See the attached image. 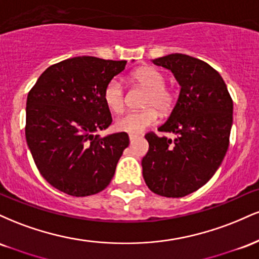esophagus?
<instances>
[{
    "mask_svg": "<svg viewBox=\"0 0 259 259\" xmlns=\"http://www.w3.org/2000/svg\"><path fill=\"white\" fill-rule=\"evenodd\" d=\"M138 139H139L138 135H129V140H130V142H132V144L134 141H135V140H138Z\"/></svg>",
    "mask_w": 259,
    "mask_h": 259,
    "instance_id": "1",
    "label": "esophagus"
}]
</instances>
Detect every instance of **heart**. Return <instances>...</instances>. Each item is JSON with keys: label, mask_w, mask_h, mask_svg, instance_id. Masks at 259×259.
Returning a JSON list of instances; mask_svg holds the SVG:
<instances>
[{"label": "heart", "mask_w": 259, "mask_h": 259, "mask_svg": "<svg viewBox=\"0 0 259 259\" xmlns=\"http://www.w3.org/2000/svg\"><path fill=\"white\" fill-rule=\"evenodd\" d=\"M133 80L147 90L144 106L147 109L141 112H129L115 120L118 132L132 134L142 133L148 126L157 123V111L167 112L173 105V92L165 86L164 75L153 67H142L133 73ZM103 100L107 107L114 113H120L125 106V95L120 80L114 78L106 85Z\"/></svg>", "instance_id": "heart-1"}]
</instances>
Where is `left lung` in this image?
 <instances>
[{
	"label": "left lung",
	"mask_w": 259,
	"mask_h": 259,
	"mask_svg": "<svg viewBox=\"0 0 259 259\" xmlns=\"http://www.w3.org/2000/svg\"><path fill=\"white\" fill-rule=\"evenodd\" d=\"M174 74L180 85L173 111L158 132L147 134L142 158L148 189L164 197H184L203 186L222 164L233 126V100L221 74L206 62L183 53L152 59Z\"/></svg>",
	"instance_id": "8db88e82"
}]
</instances>
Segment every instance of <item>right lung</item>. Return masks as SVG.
I'll list each match as a JSON object with an SVG mask.
<instances>
[{"mask_svg": "<svg viewBox=\"0 0 259 259\" xmlns=\"http://www.w3.org/2000/svg\"><path fill=\"white\" fill-rule=\"evenodd\" d=\"M125 65L91 56L65 59L47 68L29 92L26 144L38 171L59 191L82 197L111 183L129 136L99 134L112 123L103 91Z\"/></svg>", "mask_w": 259, "mask_h": 259, "instance_id": "add662e5", "label": "right lung"}]
</instances>
